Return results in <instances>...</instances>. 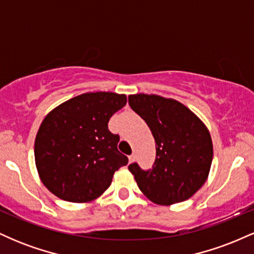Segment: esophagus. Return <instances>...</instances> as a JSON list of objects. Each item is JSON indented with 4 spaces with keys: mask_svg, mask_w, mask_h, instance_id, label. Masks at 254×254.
Wrapping results in <instances>:
<instances>
[{
    "mask_svg": "<svg viewBox=\"0 0 254 254\" xmlns=\"http://www.w3.org/2000/svg\"><path fill=\"white\" fill-rule=\"evenodd\" d=\"M133 161H135V154H132V155L129 156V162H130V164H132Z\"/></svg>",
    "mask_w": 254,
    "mask_h": 254,
    "instance_id": "34e87169",
    "label": "esophagus"
}]
</instances>
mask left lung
<instances>
[{"label":"left lung","instance_id":"1","mask_svg":"<svg viewBox=\"0 0 254 254\" xmlns=\"http://www.w3.org/2000/svg\"><path fill=\"white\" fill-rule=\"evenodd\" d=\"M129 105L149 127L156 147L153 170L129 166L139 190L159 205L191 198L208 179L214 156L206 125L171 98L138 93L129 95Z\"/></svg>","mask_w":254,"mask_h":254}]
</instances>
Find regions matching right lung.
Masks as SVG:
<instances>
[{
  "label": "right lung",
  "mask_w": 254,
  "mask_h": 254,
  "mask_svg": "<svg viewBox=\"0 0 254 254\" xmlns=\"http://www.w3.org/2000/svg\"><path fill=\"white\" fill-rule=\"evenodd\" d=\"M125 104V94L83 93L45 116L34 141V160L51 193L68 202L88 203L110 188L127 157L118 150L119 136L107 123Z\"/></svg>",
  "instance_id": "right-lung-1"
}]
</instances>
